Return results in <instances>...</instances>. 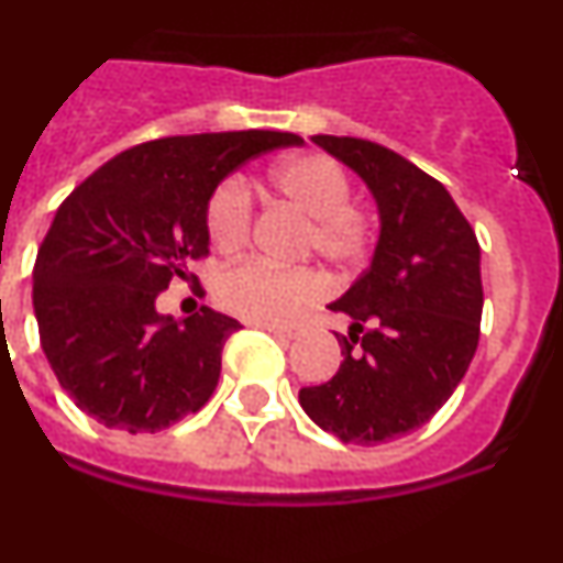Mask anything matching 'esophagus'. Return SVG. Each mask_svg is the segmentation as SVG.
<instances>
[{
	"label": "esophagus",
	"instance_id": "1",
	"mask_svg": "<svg viewBox=\"0 0 563 563\" xmlns=\"http://www.w3.org/2000/svg\"><path fill=\"white\" fill-rule=\"evenodd\" d=\"M261 330L272 332L275 338H283V341H294L297 338V330H288V327H277V324H261Z\"/></svg>",
	"mask_w": 563,
	"mask_h": 563
}]
</instances>
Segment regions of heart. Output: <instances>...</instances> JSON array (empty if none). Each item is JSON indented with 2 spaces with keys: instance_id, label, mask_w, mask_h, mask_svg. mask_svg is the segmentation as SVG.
<instances>
[{
  "instance_id": "obj_1",
  "label": "heart",
  "mask_w": 563,
  "mask_h": 563,
  "mask_svg": "<svg viewBox=\"0 0 563 563\" xmlns=\"http://www.w3.org/2000/svg\"><path fill=\"white\" fill-rule=\"evenodd\" d=\"M288 206L308 217L299 255H319L324 264L352 272L374 247V220L352 203V181L335 159L302 154L280 162L266 176ZM253 195L244 178L217 184L206 203V231L220 253H236L253 231ZM327 291L324 277L310 266L280 269L264 258L233 264L217 280V299L228 313L255 324H291Z\"/></svg>"
}]
</instances>
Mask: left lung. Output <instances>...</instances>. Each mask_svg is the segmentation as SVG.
Wrapping results in <instances>:
<instances>
[{
	"mask_svg": "<svg viewBox=\"0 0 563 563\" xmlns=\"http://www.w3.org/2000/svg\"><path fill=\"white\" fill-rule=\"evenodd\" d=\"M313 143L368 184L382 231L368 269L330 305L352 319L341 368L299 404L343 443H387L429 423L476 354L482 250L449 189L396 151L357 136Z\"/></svg>",
	"mask_w": 563,
	"mask_h": 563,
	"instance_id": "left-lung-1",
	"label": "left lung"
}]
</instances>
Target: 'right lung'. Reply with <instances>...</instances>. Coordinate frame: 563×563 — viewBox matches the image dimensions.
Instances as JSON below:
<instances>
[{"label": "right lung", "mask_w": 563, "mask_h": 563, "mask_svg": "<svg viewBox=\"0 0 563 563\" xmlns=\"http://www.w3.org/2000/svg\"><path fill=\"white\" fill-rule=\"evenodd\" d=\"M288 131L162 136L123 151L54 214L32 269L41 346L76 407L120 432H162L203 407L220 379L231 316L156 313L176 277L209 255L206 203L225 176Z\"/></svg>", "instance_id": "right-lung-1"}]
</instances>
